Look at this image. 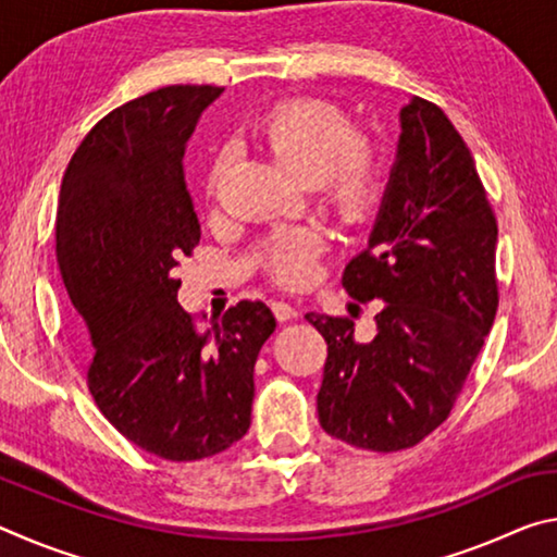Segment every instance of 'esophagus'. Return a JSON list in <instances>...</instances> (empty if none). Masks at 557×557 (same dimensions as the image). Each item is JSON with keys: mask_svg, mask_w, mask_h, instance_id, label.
Returning <instances> with one entry per match:
<instances>
[{"mask_svg": "<svg viewBox=\"0 0 557 557\" xmlns=\"http://www.w3.org/2000/svg\"><path fill=\"white\" fill-rule=\"evenodd\" d=\"M272 312H275V317L280 319V322H289V319L297 317V309L292 307L289 301H282V299L272 301Z\"/></svg>", "mask_w": 557, "mask_h": 557, "instance_id": "obj_1", "label": "esophagus"}]
</instances>
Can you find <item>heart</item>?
I'll list each match as a JSON object with an SVG mask.
<instances>
[{"instance_id":"b5f03b06","label":"heart","mask_w":557,"mask_h":557,"mask_svg":"<svg viewBox=\"0 0 557 557\" xmlns=\"http://www.w3.org/2000/svg\"><path fill=\"white\" fill-rule=\"evenodd\" d=\"M252 139L285 172L322 186L326 201L344 219H356L371 203L379 186V157L369 139L356 135L351 120L332 102H282L252 127ZM219 176L221 162H215L209 172L211 191ZM324 248L326 238L319 228L282 233L268 248L270 275L282 285H301L312 275L314 260Z\"/></svg>"}]
</instances>
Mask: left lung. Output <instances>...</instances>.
<instances>
[{"instance_id": "obj_1", "label": "left lung", "mask_w": 557, "mask_h": 557, "mask_svg": "<svg viewBox=\"0 0 557 557\" xmlns=\"http://www.w3.org/2000/svg\"><path fill=\"white\" fill-rule=\"evenodd\" d=\"M496 240L465 139L435 102L410 98L369 248L342 277L354 299H383L375 336L356 342L348 317H305L326 342L317 410L329 435L398 451L449 418L496 317Z\"/></svg>"}]
</instances>
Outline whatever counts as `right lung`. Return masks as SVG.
Returning a JSON list of instances; mask_svg holds the SVG:
<instances>
[{"mask_svg":"<svg viewBox=\"0 0 557 557\" xmlns=\"http://www.w3.org/2000/svg\"><path fill=\"white\" fill-rule=\"evenodd\" d=\"M215 86H166L92 127L63 174L55 258L88 329V388L129 442L169 461L219 455L250 428L252 371L275 332L243 299L211 329L178 305L182 256L201 240L184 152Z\"/></svg>","mask_w":557,"mask_h":557,"instance_id":"obj_1","label":"right lung"}]
</instances>
